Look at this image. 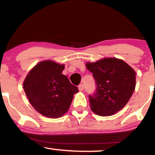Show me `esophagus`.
Masks as SVG:
<instances>
[{"label":"esophagus","mask_w":155,"mask_h":155,"mask_svg":"<svg viewBox=\"0 0 155 155\" xmlns=\"http://www.w3.org/2000/svg\"><path fill=\"white\" fill-rule=\"evenodd\" d=\"M78 87H79V91H83V90H84V86H83L82 84H79Z\"/></svg>","instance_id":"1"}]
</instances>
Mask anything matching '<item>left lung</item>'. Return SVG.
<instances>
[{"mask_svg":"<svg viewBox=\"0 0 155 155\" xmlns=\"http://www.w3.org/2000/svg\"><path fill=\"white\" fill-rule=\"evenodd\" d=\"M86 66L92 72L96 89L89 95L92 111L99 116H111L127 104L136 87V72L123 60L104 58Z\"/></svg>","mask_w":155,"mask_h":155,"instance_id":"obj_1","label":"left lung"}]
</instances>
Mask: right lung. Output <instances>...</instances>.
I'll list each match as a JSON object with an SVG mask.
<instances>
[{
    "label": "right lung",
    "mask_w": 155,
    "mask_h": 155,
    "mask_svg": "<svg viewBox=\"0 0 155 155\" xmlns=\"http://www.w3.org/2000/svg\"><path fill=\"white\" fill-rule=\"evenodd\" d=\"M65 65L51 60L37 64L26 76L23 88L29 102L38 113L58 118L66 113L74 95L79 92L65 75Z\"/></svg>",
    "instance_id": "add662e5"
}]
</instances>
